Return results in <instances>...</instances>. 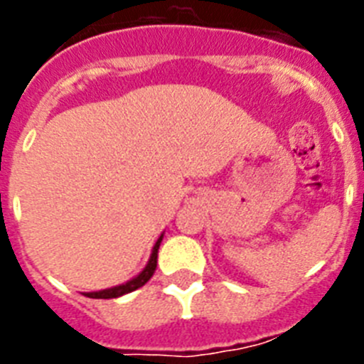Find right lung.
<instances>
[{"label": "right lung", "mask_w": 364, "mask_h": 364, "mask_svg": "<svg viewBox=\"0 0 364 364\" xmlns=\"http://www.w3.org/2000/svg\"><path fill=\"white\" fill-rule=\"evenodd\" d=\"M162 239H164V233L160 235L159 240L154 242L146 268L138 273L136 277H133L131 281L124 282V284H118V286H112V288H107V290L87 291V294H83V295H87V297H91V299H117V297H122V295H125V294H131V291L138 290V288H142V286L146 284V282L149 281L151 277H153L154 269H156V259H159V247H160V242H162Z\"/></svg>", "instance_id": "add662e5"}]
</instances>
